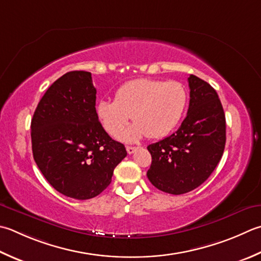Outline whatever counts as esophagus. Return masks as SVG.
Here are the masks:
<instances>
[{
  "instance_id": "1",
  "label": "esophagus",
  "mask_w": 261,
  "mask_h": 261,
  "mask_svg": "<svg viewBox=\"0 0 261 261\" xmlns=\"http://www.w3.org/2000/svg\"><path fill=\"white\" fill-rule=\"evenodd\" d=\"M136 149H137L136 147H130V146H127V147H126V151H127V154H129V155L134 154V152L136 151Z\"/></svg>"
}]
</instances>
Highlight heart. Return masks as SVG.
I'll use <instances>...</instances> for the list:
<instances>
[{
    "label": "heart",
    "instance_id": "heart-1",
    "mask_svg": "<svg viewBox=\"0 0 261 261\" xmlns=\"http://www.w3.org/2000/svg\"><path fill=\"white\" fill-rule=\"evenodd\" d=\"M187 104V89L178 81L141 78L122 85L114 100H99L96 113L101 126L113 138L122 134L132 116L135 124L121 138L135 142L145 136L149 139L166 137L181 121Z\"/></svg>",
    "mask_w": 261,
    "mask_h": 261
}]
</instances>
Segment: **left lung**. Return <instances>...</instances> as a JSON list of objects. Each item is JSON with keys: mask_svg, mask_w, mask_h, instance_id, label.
<instances>
[{"mask_svg": "<svg viewBox=\"0 0 261 261\" xmlns=\"http://www.w3.org/2000/svg\"><path fill=\"white\" fill-rule=\"evenodd\" d=\"M186 119L171 136L147 147L151 165L147 176L158 190L183 195L211 176L226 141L225 114L216 90L191 74Z\"/></svg>", "mask_w": 261, "mask_h": 261, "instance_id": "8db88e82", "label": "left lung"}]
</instances>
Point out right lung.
I'll list each match as a JSON object with an SVG mask.
<instances>
[{"label":"right lung","instance_id":"add662e5","mask_svg":"<svg viewBox=\"0 0 261 261\" xmlns=\"http://www.w3.org/2000/svg\"><path fill=\"white\" fill-rule=\"evenodd\" d=\"M91 73L71 71L52 84L32 120L34 160L46 180L62 195L86 200L110 186L126 156L96 113Z\"/></svg>","mask_w":261,"mask_h":261}]
</instances>
